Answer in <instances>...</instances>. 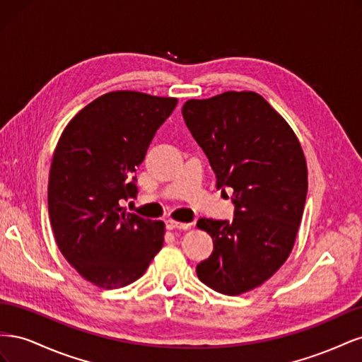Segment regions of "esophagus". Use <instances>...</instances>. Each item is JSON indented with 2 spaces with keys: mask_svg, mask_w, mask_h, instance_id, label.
Returning a JSON list of instances; mask_svg holds the SVG:
<instances>
[{
  "mask_svg": "<svg viewBox=\"0 0 362 362\" xmlns=\"http://www.w3.org/2000/svg\"><path fill=\"white\" fill-rule=\"evenodd\" d=\"M166 228L168 229H189L190 223H182L177 221H166Z\"/></svg>",
  "mask_w": 362,
  "mask_h": 362,
  "instance_id": "esophagus-1",
  "label": "esophagus"
}]
</instances>
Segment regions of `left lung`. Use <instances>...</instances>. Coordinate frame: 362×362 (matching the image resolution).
Here are the masks:
<instances>
[{"instance_id": "8db88e82", "label": "left lung", "mask_w": 362, "mask_h": 362, "mask_svg": "<svg viewBox=\"0 0 362 362\" xmlns=\"http://www.w3.org/2000/svg\"><path fill=\"white\" fill-rule=\"evenodd\" d=\"M182 116L216 173V187L233 189V222L201 218L213 254L196 267L210 288L238 296L264 284L291 254L308 192L299 139L255 92L189 100Z\"/></svg>"}]
</instances>
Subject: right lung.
<instances>
[{
    "label": "right lung",
    "mask_w": 362,
    "mask_h": 362,
    "mask_svg": "<svg viewBox=\"0 0 362 362\" xmlns=\"http://www.w3.org/2000/svg\"><path fill=\"white\" fill-rule=\"evenodd\" d=\"M178 100L134 90L108 92L63 129L48 180L54 238L69 264L93 286L137 281L163 247L164 223L128 213L134 172Z\"/></svg>",
    "instance_id": "right-lung-1"
}]
</instances>
